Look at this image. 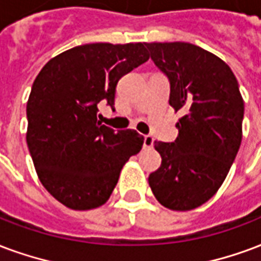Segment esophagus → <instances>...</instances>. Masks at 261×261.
<instances>
[{
	"label": "esophagus",
	"mask_w": 261,
	"mask_h": 261,
	"mask_svg": "<svg viewBox=\"0 0 261 261\" xmlns=\"http://www.w3.org/2000/svg\"><path fill=\"white\" fill-rule=\"evenodd\" d=\"M153 137L152 136H144V148H152L153 146Z\"/></svg>",
	"instance_id": "34e87169"
}]
</instances>
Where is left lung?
<instances>
[{
  "label": "left lung",
  "instance_id": "obj_1",
  "mask_svg": "<svg viewBox=\"0 0 261 261\" xmlns=\"http://www.w3.org/2000/svg\"><path fill=\"white\" fill-rule=\"evenodd\" d=\"M170 83L169 103L182 117L174 142H155L162 165L149 175L159 203L192 210L213 196L242 141L244 99L229 66L190 42H145Z\"/></svg>",
  "mask_w": 261,
  "mask_h": 261
}]
</instances>
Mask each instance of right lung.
<instances>
[{"mask_svg":"<svg viewBox=\"0 0 261 261\" xmlns=\"http://www.w3.org/2000/svg\"><path fill=\"white\" fill-rule=\"evenodd\" d=\"M148 59L142 42L86 44L52 58L33 83L29 150L41 184L67 207L105 203L121 167L142 148L137 131L102 124L98 106L106 102L115 109L117 82Z\"/></svg>","mask_w":261,"mask_h":261,"instance_id":"right-lung-1","label":"right lung"}]
</instances>
